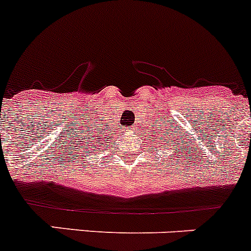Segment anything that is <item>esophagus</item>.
<instances>
[{
    "label": "esophagus",
    "instance_id": "1",
    "mask_svg": "<svg viewBox=\"0 0 251 251\" xmlns=\"http://www.w3.org/2000/svg\"><path fill=\"white\" fill-rule=\"evenodd\" d=\"M134 132H135V129H134V128H130L129 130H127V133H128V134H133V133H134Z\"/></svg>",
    "mask_w": 251,
    "mask_h": 251
}]
</instances>
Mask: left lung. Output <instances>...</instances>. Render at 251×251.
<instances>
[{"instance_id":"obj_1","label":"left lung","mask_w":251,"mask_h":251,"mask_svg":"<svg viewBox=\"0 0 251 251\" xmlns=\"http://www.w3.org/2000/svg\"><path fill=\"white\" fill-rule=\"evenodd\" d=\"M166 138H169V137H166ZM160 140H161V142H163V139H160ZM169 140H170V139H169ZM170 142H173V143H175V142H174V140H170Z\"/></svg>"}]
</instances>
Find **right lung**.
Wrapping results in <instances>:
<instances>
[{
	"label": "right lung",
	"instance_id": "1",
	"mask_svg": "<svg viewBox=\"0 0 251 251\" xmlns=\"http://www.w3.org/2000/svg\"><path fill=\"white\" fill-rule=\"evenodd\" d=\"M95 130H91V133H90V135H88L87 138V143L85 142V145L87 146L88 148H86L87 150H90V151L92 152H101L100 150H101V144L106 145V147H108V143L111 142L109 140V135H106L103 134L102 132H93ZM106 147H102L103 148V151L106 150Z\"/></svg>",
	"mask_w": 251,
	"mask_h": 251
}]
</instances>
